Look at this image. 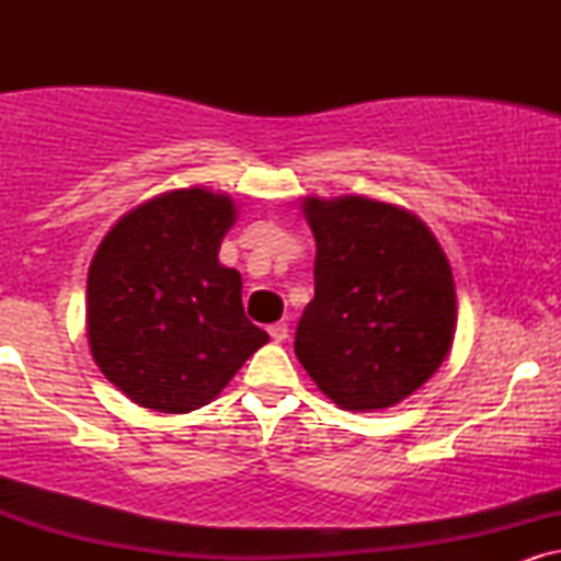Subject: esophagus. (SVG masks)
Here are the masks:
<instances>
[{"label":"esophagus","mask_w":561,"mask_h":561,"mask_svg":"<svg viewBox=\"0 0 561 561\" xmlns=\"http://www.w3.org/2000/svg\"><path fill=\"white\" fill-rule=\"evenodd\" d=\"M268 334H272L274 343H285L287 334H289V327L285 324V321H276V324L268 327Z\"/></svg>","instance_id":"34e87169"}]
</instances>
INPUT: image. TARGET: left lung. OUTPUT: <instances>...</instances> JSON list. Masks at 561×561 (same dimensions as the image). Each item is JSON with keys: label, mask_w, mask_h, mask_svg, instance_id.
Returning a JSON list of instances; mask_svg holds the SVG:
<instances>
[{"label": "left lung", "mask_w": 561, "mask_h": 561, "mask_svg": "<svg viewBox=\"0 0 561 561\" xmlns=\"http://www.w3.org/2000/svg\"><path fill=\"white\" fill-rule=\"evenodd\" d=\"M317 240L295 356L345 411L401 403L440 369L456 332V287L435 234L414 214L362 195L306 197Z\"/></svg>", "instance_id": "8db88e82"}]
</instances>
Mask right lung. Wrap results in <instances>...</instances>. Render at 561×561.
Listing matches in <instances>:
<instances>
[{
	"label": "right lung",
	"instance_id": "right-lung-1",
	"mask_svg": "<svg viewBox=\"0 0 561 561\" xmlns=\"http://www.w3.org/2000/svg\"><path fill=\"white\" fill-rule=\"evenodd\" d=\"M229 195L190 186L121 218L87 279V337L102 375L141 409L210 403L268 343L242 308V276L218 263L234 227Z\"/></svg>",
	"mask_w": 561,
	"mask_h": 561
}]
</instances>
